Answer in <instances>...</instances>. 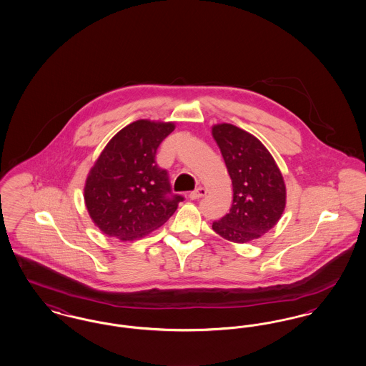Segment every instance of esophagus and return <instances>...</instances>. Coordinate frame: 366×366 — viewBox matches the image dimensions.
Instances as JSON below:
<instances>
[{"label": "esophagus", "mask_w": 366, "mask_h": 366, "mask_svg": "<svg viewBox=\"0 0 366 366\" xmlns=\"http://www.w3.org/2000/svg\"><path fill=\"white\" fill-rule=\"evenodd\" d=\"M206 193H207V191H206L204 188L199 187V188H196L194 191H192L191 193H189V197H191L192 200H196V199H200V197L206 196Z\"/></svg>", "instance_id": "34e87169"}]
</instances>
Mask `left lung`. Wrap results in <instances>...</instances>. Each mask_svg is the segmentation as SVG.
Segmentation results:
<instances>
[{
  "instance_id": "1",
  "label": "left lung",
  "mask_w": 366,
  "mask_h": 366,
  "mask_svg": "<svg viewBox=\"0 0 366 366\" xmlns=\"http://www.w3.org/2000/svg\"><path fill=\"white\" fill-rule=\"evenodd\" d=\"M233 185V204L212 222L224 239L247 243L279 222L285 207V185L279 167L261 141L242 129L222 123L212 127Z\"/></svg>"
}]
</instances>
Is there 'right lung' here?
Segmentation results:
<instances>
[{"instance_id":"add662e5","label":"right lung","mask_w":366,"mask_h":366,"mask_svg":"<svg viewBox=\"0 0 366 366\" xmlns=\"http://www.w3.org/2000/svg\"><path fill=\"white\" fill-rule=\"evenodd\" d=\"M173 130V123L137 121L107 144L85 185L87 211L105 234L139 239L162 227L184 200L155 160L157 147Z\"/></svg>"}]
</instances>
